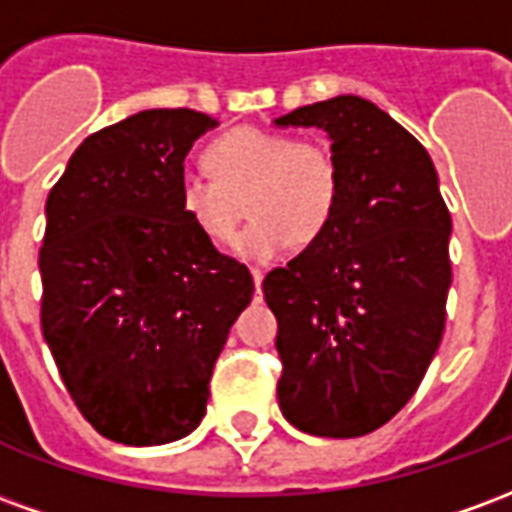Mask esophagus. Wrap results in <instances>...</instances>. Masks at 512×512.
I'll return each instance as SVG.
<instances>
[{"instance_id":"1","label":"esophagus","mask_w":512,"mask_h":512,"mask_svg":"<svg viewBox=\"0 0 512 512\" xmlns=\"http://www.w3.org/2000/svg\"><path fill=\"white\" fill-rule=\"evenodd\" d=\"M263 277H266V274H263V271H260V268H252V279H255V288H257V293H260V285H263Z\"/></svg>"}]
</instances>
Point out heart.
<instances>
[{"instance_id":"obj_1","label":"heart","mask_w":512,"mask_h":512,"mask_svg":"<svg viewBox=\"0 0 512 512\" xmlns=\"http://www.w3.org/2000/svg\"><path fill=\"white\" fill-rule=\"evenodd\" d=\"M213 175L186 169L178 178V205L197 233L222 244L235 233L246 197L252 222L235 238L233 252L249 263H271L332 224L340 205V167L329 147L296 142L285 131L241 126L205 150Z\"/></svg>"}]
</instances>
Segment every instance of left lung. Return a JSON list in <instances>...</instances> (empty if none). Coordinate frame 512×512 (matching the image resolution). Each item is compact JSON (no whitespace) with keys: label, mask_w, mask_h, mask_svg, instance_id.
<instances>
[{"label":"left lung","mask_w":512,"mask_h":512,"mask_svg":"<svg viewBox=\"0 0 512 512\" xmlns=\"http://www.w3.org/2000/svg\"><path fill=\"white\" fill-rule=\"evenodd\" d=\"M274 126L326 131L340 167L332 224L263 279L279 323V408L312 436H365L406 406L439 351L450 211L428 150L359 95L299 106Z\"/></svg>","instance_id":"left-lung-1"}]
</instances>
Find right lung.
Listing matches in <instances>:
<instances>
[{"label": "right lung", "instance_id": "add662e5", "mask_svg": "<svg viewBox=\"0 0 512 512\" xmlns=\"http://www.w3.org/2000/svg\"><path fill=\"white\" fill-rule=\"evenodd\" d=\"M219 123L145 109L87 136L46 200L40 326L101 436L156 447L205 417L211 373L255 282L178 205L183 158Z\"/></svg>", "mask_w": 512, "mask_h": 512}]
</instances>
